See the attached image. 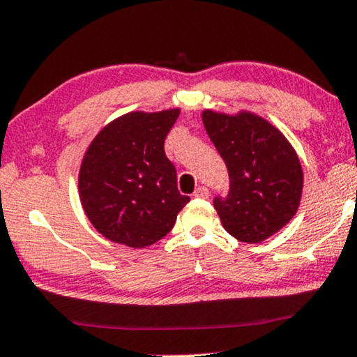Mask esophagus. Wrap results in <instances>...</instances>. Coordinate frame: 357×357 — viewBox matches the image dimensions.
I'll use <instances>...</instances> for the list:
<instances>
[{
  "mask_svg": "<svg viewBox=\"0 0 357 357\" xmlns=\"http://www.w3.org/2000/svg\"><path fill=\"white\" fill-rule=\"evenodd\" d=\"M194 197H197V199H207V197H208V189L204 188V186L197 188L196 192H194Z\"/></svg>",
  "mask_w": 357,
  "mask_h": 357,
  "instance_id": "obj_1",
  "label": "esophagus"
}]
</instances>
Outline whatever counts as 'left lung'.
I'll use <instances>...</instances> for the list:
<instances>
[{"mask_svg":"<svg viewBox=\"0 0 357 357\" xmlns=\"http://www.w3.org/2000/svg\"><path fill=\"white\" fill-rule=\"evenodd\" d=\"M202 122L230 176L228 196L213 199L222 225L236 240L261 243L297 213L301 160L282 132L255 112L206 109Z\"/></svg>","mask_w":357,"mask_h":357,"instance_id":"obj_1","label":"left lung"}]
</instances>
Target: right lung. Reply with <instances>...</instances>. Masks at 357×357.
I'll return each mask as SVG.
<instances>
[{
    "label": "right lung",
    "instance_id": "1",
    "mask_svg": "<svg viewBox=\"0 0 357 357\" xmlns=\"http://www.w3.org/2000/svg\"><path fill=\"white\" fill-rule=\"evenodd\" d=\"M178 116V107L123 114L89 144L79 166V201L93 227L114 243H156L191 201L179 194L176 168L165 155Z\"/></svg>",
    "mask_w": 357,
    "mask_h": 357
}]
</instances>
